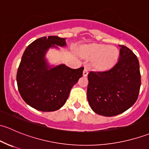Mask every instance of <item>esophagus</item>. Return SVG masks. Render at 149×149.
<instances>
[{"label":"esophagus","instance_id":"1","mask_svg":"<svg viewBox=\"0 0 149 149\" xmlns=\"http://www.w3.org/2000/svg\"><path fill=\"white\" fill-rule=\"evenodd\" d=\"M88 69L86 68H85L84 70V72H83V76H86L87 75H88Z\"/></svg>","mask_w":149,"mask_h":149}]
</instances>
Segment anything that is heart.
I'll use <instances>...</instances> for the list:
<instances>
[{"label":"heart","mask_w":149,"mask_h":149,"mask_svg":"<svg viewBox=\"0 0 149 149\" xmlns=\"http://www.w3.org/2000/svg\"><path fill=\"white\" fill-rule=\"evenodd\" d=\"M84 55L93 59V65L96 69L105 70L115 65L119 57V51L115 46L95 44L87 46Z\"/></svg>","instance_id":"heart-1"}]
</instances>
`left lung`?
Here are the masks:
<instances>
[{
	"label": "left lung",
	"mask_w": 149,
	"mask_h": 149,
	"mask_svg": "<svg viewBox=\"0 0 149 149\" xmlns=\"http://www.w3.org/2000/svg\"><path fill=\"white\" fill-rule=\"evenodd\" d=\"M119 46V60L113 67L88 74V104L95 113L103 116L123 113L139 97L141 82L139 60L128 47Z\"/></svg>",
	"instance_id": "1"
}]
</instances>
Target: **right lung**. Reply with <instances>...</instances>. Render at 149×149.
<instances>
[{
	"mask_svg": "<svg viewBox=\"0 0 149 149\" xmlns=\"http://www.w3.org/2000/svg\"><path fill=\"white\" fill-rule=\"evenodd\" d=\"M66 46L65 38L49 36L39 38L25 49L16 75L21 97L31 107L52 112L62 107L70 89L83 74L84 67L73 69L61 64L49 65L45 55L49 48Z\"/></svg>",
	"mask_w": 149,
	"mask_h": 149,
	"instance_id": "1",
	"label": "right lung"
}]
</instances>
